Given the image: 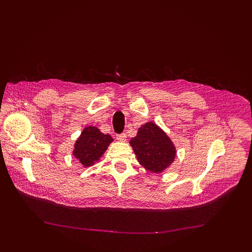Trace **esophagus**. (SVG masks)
<instances>
[{
    "instance_id": "34e87169",
    "label": "esophagus",
    "mask_w": 252,
    "mask_h": 252,
    "mask_svg": "<svg viewBox=\"0 0 252 252\" xmlns=\"http://www.w3.org/2000/svg\"><path fill=\"white\" fill-rule=\"evenodd\" d=\"M126 134L125 133H119L117 134V140L120 141V142H125L126 141Z\"/></svg>"
}]
</instances>
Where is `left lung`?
Instances as JSON below:
<instances>
[{
  "label": "left lung",
  "instance_id": "obj_1",
  "mask_svg": "<svg viewBox=\"0 0 252 252\" xmlns=\"http://www.w3.org/2000/svg\"><path fill=\"white\" fill-rule=\"evenodd\" d=\"M130 145L139 163L151 172H162L174 159L175 147L167 134L154 123L139 128Z\"/></svg>",
  "mask_w": 252,
  "mask_h": 252
}]
</instances>
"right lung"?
I'll list each match as a JSON object with an SVG mask.
<instances>
[{"instance_id":"obj_1","label":"right lung","mask_w":252,"mask_h":252,"mask_svg":"<svg viewBox=\"0 0 252 252\" xmlns=\"http://www.w3.org/2000/svg\"><path fill=\"white\" fill-rule=\"evenodd\" d=\"M111 142L109 134L102 133L95 126H88L75 142L73 156L83 166H91L103 156Z\"/></svg>"}]
</instances>
